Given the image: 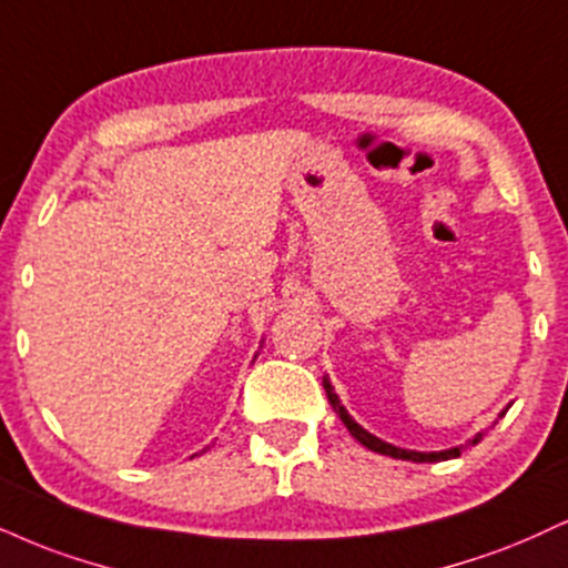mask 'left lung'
<instances>
[{
    "label": "left lung",
    "mask_w": 568,
    "mask_h": 568,
    "mask_svg": "<svg viewBox=\"0 0 568 568\" xmlns=\"http://www.w3.org/2000/svg\"><path fill=\"white\" fill-rule=\"evenodd\" d=\"M323 386H325L327 402H331L333 409H336L338 418L344 420V426L349 428V434H352L354 439H357L359 444H365L367 449H373V453H381V455H388V457H399V460H413V463H439V460H449V457H460V449H463V447L444 449V453H413V449H399V447H394V444H386V442L375 439L373 434H367L365 428L357 426V423H354V420L349 418V413H346V409L341 407V402H338L336 392H333L331 381L325 378V384H323ZM503 415H505V413H503ZM503 415H500V418H503ZM479 439H481V434H476L474 439H470L468 444H479ZM468 444H466V447H468Z\"/></svg>",
    "instance_id": "8db88e82"
}]
</instances>
